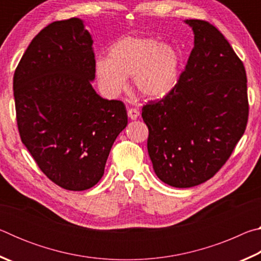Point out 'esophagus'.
<instances>
[{"mask_svg": "<svg viewBox=\"0 0 261 261\" xmlns=\"http://www.w3.org/2000/svg\"><path fill=\"white\" fill-rule=\"evenodd\" d=\"M139 110L137 108H130L129 110H127V116H129L131 120H137V118L139 117Z\"/></svg>", "mask_w": 261, "mask_h": 261, "instance_id": "obj_1", "label": "esophagus"}]
</instances>
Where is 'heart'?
<instances>
[{
  "mask_svg": "<svg viewBox=\"0 0 261 261\" xmlns=\"http://www.w3.org/2000/svg\"><path fill=\"white\" fill-rule=\"evenodd\" d=\"M94 69L100 85L110 95L121 93L126 77L134 76V85L141 95L160 99L177 85L180 55L173 45L156 39L127 37L109 47L108 59H96Z\"/></svg>",
  "mask_w": 261,
  "mask_h": 261,
  "instance_id": "heart-1",
  "label": "heart"
}]
</instances>
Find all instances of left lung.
Returning a JSON list of instances; mask_svg holds the SVG:
<instances>
[{
	"label": "left lung",
	"instance_id": "left-lung-1",
	"mask_svg": "<svg viewBox=\"0 0 261 261\" xmlns=\"http://www.w3.org/2000/svg\"><path fill=\"white\" fill-rule=\"evenodd\" d=\"M184 21L194 34L187 67L174 90L141 113L153 169L174 188L213 177L242 138L249 116L243 62L208 21Z\"/></svg>",
	"mask_w": 261,
	"mask_h": 261
}]
</instances>
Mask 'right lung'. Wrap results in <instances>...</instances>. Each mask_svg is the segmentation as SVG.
<instances>
[{"label": "right lung", "mask_w": 261, "mask_h": 261, "mask_svg": "<svg viewBox=\"0 0 261 261\" xmlns=\"http://www.w3.org/2000/svg\"><path fill=\"white\" fill-rule=\"evenodd\" d=\"M92 45L82 19L54 21L35 35L14 74L20 139L42 173L70 191L99 182L127 124L124 103L92 86Z\"/></svg>", "instance_id": "1"}]
</instances>
